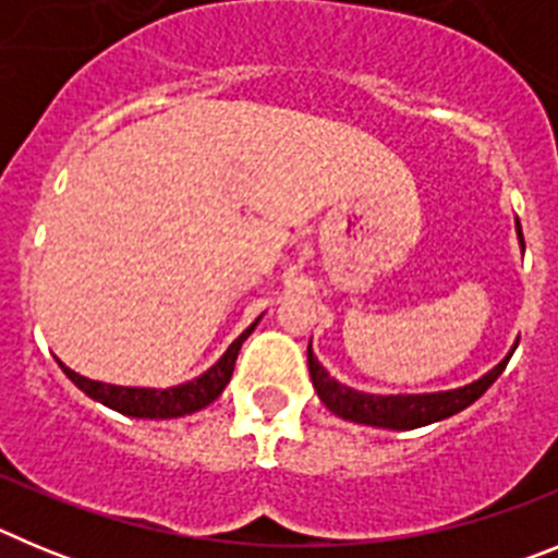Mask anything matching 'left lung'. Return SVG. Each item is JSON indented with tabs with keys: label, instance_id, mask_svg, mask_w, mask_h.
<instances>
[{
	"label": "left lung",
	"instance_id": "left-lung-1",
	"mask_svg": "<svg viewBox=\"0 0 558 558\" xmlns=\"http://www.w3.org/2000/svg\"><path fill=\"white\" fill-rule=\"evenodd\" d=\"M517 236H520V248L525 251L522 243V229L517 220ZM517 343L511 352L497 363L492 372L483 377L472 379L466 386L450 388V391H430V393H366L357 388H349L332 377L327 368L318 363L313 352V343L307 347V366L313 388L318 393L324 405L340 418H349L354 425H368V427H386V430H416V427L433 425L441 418H450L461 413L463 408H470L475 399L489 391V386L502 374L509 357L514 354Z\"/></svg>",
	"mask_w": 558,
	"mask_h": 558
}]
</instances>
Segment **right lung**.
Segmentation results:
<instances>
[{"label": "right lung", "mask_w": 558, "mask_h": 558, "mask_svg": "<svg viewBox=\"0 0 558 558\" xmlns=\"http://www.w3.org/2000/svg\"><path fill=\"white\" fill-rule=\"evenodd\" d=\"M259 318H263V315H259ZM259 318H256L245 332H240L234 340H231V347L226 349L223 357H220L215 366H209L204 374L190 379V383H181V386H170V388L111 386V383L88 379L83 377V374L72 372L69 366H63L61 360H58V366L63 368V374H66V377L72 379V383H75L86 397H92L95 402H100V405L111 408V411L117 413H125V416H133V418L190 416V413H198L201 408L211 405V402L223 393V388L229 386L240 347H243V340L254 332Z\"/></svg>", "instance_id": "obj_1"}]
</instances>
